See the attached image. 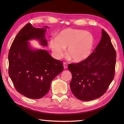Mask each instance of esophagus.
<instances>
[{
	"mask_svg": "<svg viewBox=\"0 0 124 124\" xmlns=\"http://www.w3.org/2000/svg\"><path fill=\"white\" fill-rule=\"evenodd\" d=\"M63 66H64V69H67V68H68V64L67 63H65V62L63 63Z\"/></svg>",
	"mask_w": 124,
	"mask_h": 124,
	"instance_id": "1",
	"label": "esophagus"
}]
</instances>
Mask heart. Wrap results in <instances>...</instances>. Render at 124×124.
I'll return each mask as SVG.
<instances>
[{
  "mask_svg": "<svg viewBox=\"0 0 124 124\" xmlns=\"http://www.w3.org/2000/svg\"><path fill=\"white\" fill-rule=\"evenodd\" d=\"M94 44L92 34L83 30L67 28L62 30L57 37L50 39L49 46L56 58L63 56L65 47L67 53L73 61H81L90 55Z\"/></svg>",
  "mask_w": 124,
  "mask_h": 124,
  "instance_id": "b5f03b06",
  "label": "heart"
}]
</instances>
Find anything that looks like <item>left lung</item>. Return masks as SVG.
Instances as JSON below:
<instances>
[{
	"instance_id": "obj_1",
	"label": "left lung",
	"mask_w": 124,
	"mask_h": 124,
	"mask_svg": "<svg viewBox=\"0 0 124 124\" xmlns=\"http://www.w3.org/2000/svg\"><path fill=\"white\" fill-rule=\"evenodd\" d=\"M116 59L110 36L102 29L101 40L94 51L83 61L68 65L72 76L70 86L73 94L86 101L102 96L114 78Z\"/></svg>"
}]
</instances>
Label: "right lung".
Masks as SVG:
<instances>
[{
	"instance_id": "1",
	"label": "right lung",
	"mask_w": 124,
	"mask_h": 124,
	"mask_svg": "<svg viewBox=\"0 0 124 124\" xmlns=\"http://www.w3.org/2000/svg\"><path fill=\"white\" fill-rule=\"evenodd\" d=\"M46 31L28 23L15 37L9 51V77L18 93L30 99L45 95L53 79L64 69L63 62L53 58L47 51L32 50L29 45L28 40L37 39L42 45L47 46Z\"/></svg>"
}]
</instances>
